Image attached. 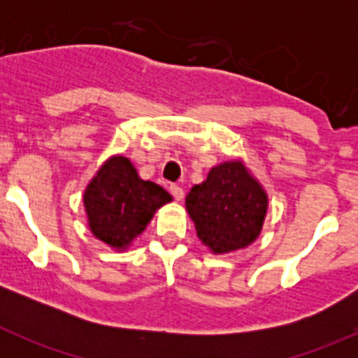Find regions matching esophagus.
Returning a JSON list of instances; mask_svg holds the SVG:
<instances>
[{
    "label": "esophagus",
    "instance_id": "esophagus-1",
    "mask_svg": "<svg viewBox=\"0 0 358 358\" xmlns=\"http://www.w3.org/2000/svg\"><path fill=\"white\" fill-rule=\"evenodd\" d=\"M169 192H171V196L175 197L176 201L183 199V189L180 185H176V183H171V185H169Z\"/></svg>",
    "mask_w": 358,
    "mask_h": 358
}]
</instances>
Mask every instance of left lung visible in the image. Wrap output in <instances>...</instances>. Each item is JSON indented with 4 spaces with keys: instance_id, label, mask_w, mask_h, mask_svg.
<instances>
[{
    "instance_id": "left-lung-1",
    "label": "left lung",
    "mask_w": 358,
    "mask_h": 358,
    "mask_svg": "<svg viewBox=\"0 0 358 358\" xmlns=\"http://www.w3.org/2000/svg\"><path fill=\"white\" fill-rule=\"evenodd\" d=\"M266 204L265 190L241 161L213 168L185 199L197 236L215 255L248 248L262 232Z\"/></svg>"
}]
</instances>
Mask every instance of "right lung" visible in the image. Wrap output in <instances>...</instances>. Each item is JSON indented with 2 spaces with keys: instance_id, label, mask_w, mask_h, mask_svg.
<instances>
[{
  "instance_id": "right-lung-1",
  "label": "right lung",
  "mask_w": 358,
  "mask_h": 358,
  "mask_svg": "<svg viewBox=\"0 0 358 358\" xmlns=\"http://www.w3.org/2000/svg\"><path fill=\"white\" fill-rule=\"evenodd\" d=\"M171 196L154 182H145L122 156L110 157L85 190L90 230L110 248L124 249L145 230L154 213Z\"/></svg>"
}]
</instances>
